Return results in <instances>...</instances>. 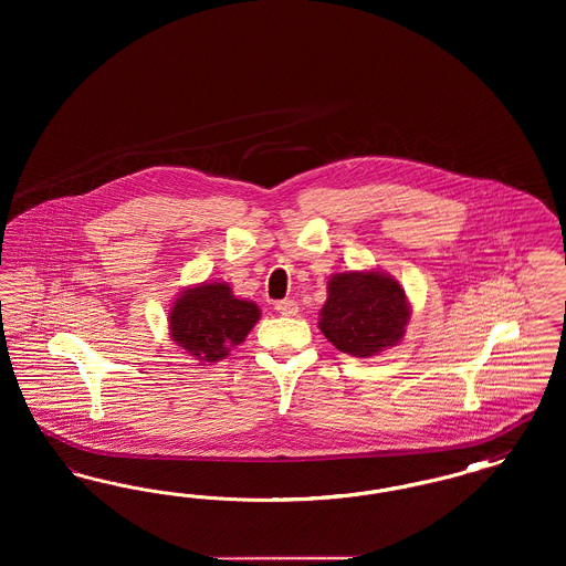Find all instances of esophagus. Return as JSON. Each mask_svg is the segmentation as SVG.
<instances>
[{
    "label": "esophagus",
    "instance_id": "obj_1",
    "mask_svg": "<svg viewBox=\"0 0 566 566\" xmlns=\"http://www.w3.org/2000/svg\"><path fill=\"white\" fill-rule=\"evenodd\" d=\"M275 310H277V314H282V316H296L298 305H296L295 301H277V303H275Z\"/></svg>",
    "mask_w": 566,
    "mask_h": 566
}]
</instances>
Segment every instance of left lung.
I'll use <instances>...</instances> for the list:
<instances>
[{
  "label": "left lung",
  "instance_id": "left-lung-1",
  "mask_svg": "<svg viewBox=\"0 0 566 566\" xmlns=\"http://www.w3.org/2000/svg\"><path fill=\"white\" fill-rule=\"evenodd\" d=\"M409 316V301L392 275L346 271L331 275L318 326L337 350L369 358L403 339Z\"/></svg>",
  "mask_w": 566,
  "mask_h": 566
}]
</instances>
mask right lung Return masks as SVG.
I'll return each mask as SVG.
<instances>
[{"instance_id":"obj_1","label":"right lung","mask_w":566,"mask_h":566,"mask_svg":"<svg viewBox=\"0 0 566 566\" xmlns=\"http://www.w3.org/2000/svg\"><path fill=\"white\" fill-rule=\"evenodd\" d=\"M259 318V305L238 298L229 284L201 282L174 301L169 335L197 360L216 363L242 344Z\"/></svg>"}]
</instances>
